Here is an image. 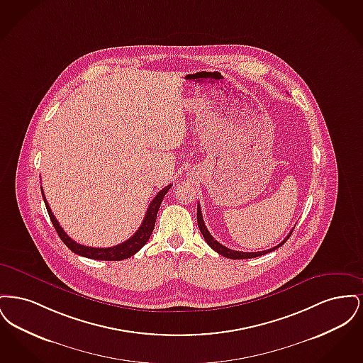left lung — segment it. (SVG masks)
Returning <instances> with one entry per match:
<instances>
[{
	"label": "left lung",
	"instance_id": "obj_1",
	"mask_svg": "<svg viewBox=\"0 0 363 363\" xmlns=\"http://www.w3.org/2000/svg\"><path fill=\"white\" fill-rule=\"evenodd\" d=\"M197 225H199V228H200V231H201V234H203V237H204V240H206L208 245H209L216 253H219L220 256H225L227 259H253V257L264 256V255H267V253H269V252H274V250H277V247H280L281 245H284V242L290 238V235H291V233H293V231H290V234L284 238V241L280 242L275 247H271V249L262 250V252L246 253V252H237V250L228 249V247H225V246H223L222 243H219L216 240H213V237L209 234V231H208V228L206 227V223H204V219H203V215H201V208H200V206H197Z\"/></svg>",
	"mask_w": 363,
	"mask_h": 363
}]
</instances>
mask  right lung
<instances>
[{"mask_svg":"<svg viewBox=\"0 0 363 363\" xmlns=\"http://www.w3.org/2000/svg\"><path fill=\"white\" fill-rule=\"evenodd\" d=\"M170 188H172V185H167L164 189L160 190L156 194L155 199L151 201L150 207L147 209L144 220H143L141 225L138 227V231L128 241L122 242L120 245H116L113 247H91V246H84V245H80V243L73 241L69 235L62 230V227L60 225V223L55 219V216L52 215V209L49 207V203L45 199L43 190H42V196H43V201L46 204V209L49 212L50 220H52L57 234L60 235V238L69 247L73 253H76L79 256H83V257H86V259L120 261V259H129L133 255H136L138 250L150 240V237H151V234L154 231V227H155L157 211L160 208L163 197L166 196V193L170 190Z\"/></svg>","mask_w":363,"mask_h":363,"instance_id":"1","label":"right lung"}]
</instances>
